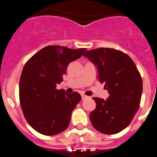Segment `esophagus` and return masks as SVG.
Listing matches in <instances>:
<instances>
[{
	"instance_id": "1",
	"label": "esophagus",
	"mask_w": 157,
	"mask_h": 157,
	"mask_svg": "<svg viewBox=\"0 0 157 157\" xmlns=\"http://www.w3.org/2000/svg\"><path fill=\"white\" fill-rule=\"evenodd\" d=\"M87 98H89L88 96H86V95L85 94H82V100H84V99Z\"/></svg>"
}]
</instances>
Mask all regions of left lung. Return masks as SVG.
I'll use <instances>...</instances> for the list:
<instances>
[{
  "mask_svg": "<svg viewBox=\"0 0 157 157\" xmlns=\"http://www.w3.org/2000/svg\"><path fill=\"white\" fill-rule=\"evenodd\" d=\"M84 56L98 69V78L109 96L93 98L96 108L90 113L92 125L104 134H116L130 124L140 106L142 78L132 59L113 48H100Z\"/></svg>",
  "mask_w": 157,
  "mask_h": 157,
  "instance_id": "8db88e82",
  "label": "left lung"
}]
</instances>
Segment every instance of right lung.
<instances>
[{
    "label": "right lung",
    "instance_id": "add662e5",
    "mask_svg": "<svg viewBox=\"0 0 157 157\" xmlns=\"http://www.w3.org/2000/svg\"><path fill=\"white\" fill-rule=\"evenodd\" d=\"M86 48L48 46L25 63L19 84L20 102L26 121L41 134L53 136L70 124L71 113L81 101L77 92L57 90L68 64L80 58Z\"/></svg>",
    "mask_w": 157,
    "mask_h": 157
}]
</instances>
